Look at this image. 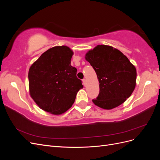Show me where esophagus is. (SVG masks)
I'll return each instance as SVG.
<instances>
[{
    "label": "esophagus",
    "mask_w": 160,
    "mask_h": 160,
    "mask_svg": "<svg viewBox=\"0 0 160 160\" xmlns=\"http://www.w3.org/2000/svg\"><path fill=\"white\" fill-rule=\"evenodd\" d=\"M83 85H86V83H87V80H86L85 79H83Z\"/></svg>",
    "instance_id": "1"
}]
</instances>
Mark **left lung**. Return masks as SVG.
Here are the masks:
<instances>
[{
	"instance_id": "8db88e82",
	"label": "left lung",
	"mask_w": 160,
	"mask_h": 160,
	"mask_svg": "<svg viewBox=\"0 0 160 160\" xmlns=\"http://www.w3.org/2000/svg\"><path fill=\"white\" fill-rule=\"evenodd\" d=\"M85 58L99 81V93L92 100L93 103L109 110L124 103L136 85V68L128 58L119 50L105 45H98L88 51Z\"/></svg>"
}]
</instances>
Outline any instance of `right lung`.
I'll return each mask as SVG.
<instances>
[{
    "instance_id": "add662e5",
    "label": "right lung",
    "mask_w": 160,
    "mask_h": 160,
    "mask_svg": "<svg viewBox=\"0 0 160 160\" xmlns=\"http://www.w3.org/2000/svg\"><path fill=\"white\" fill-rule=\"evenodd\" d=\"M73 55L67 46L48 49L33 62L28 71L29 94L41 109L55 115L64 113L74 103L83 88L71 65Z\"/></svg>"
}]
</instances>
